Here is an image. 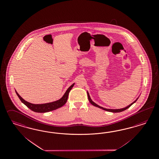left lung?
Returning a JSON list of instances; mask_svg holds the SVG:
<instances>
[{
    "label": "left lung",
    "mask_w": 159,
    "mask_h": 159,
    "mask_svg": "<svg viewBox=\"0 0 159 159\" xmlns=\"http://www.w3.org/2000/svg\"><path fill=\"white\" fill-rule=\"evenodd\" d=\"M87 94H88V100H89V101L90 102V103L92 104V105H93V106H95V107H98V108H101V109H102V110H105V111H107L109 112H122L124 111V110H127V108H129L130 106H132L134 103H135V102H136V101L138 100V98H139V97L136 99V100L134 101V102H133L131 104H130L128 106H127V107H124V108H120V109H110V108H104V107H101V106H98V104H97L96 103H95L94 101H93V100H91V97H90V96H89V94L88 93V91H87Z\"/></svg>",
    "instance_id": "1"
}]
</instances>
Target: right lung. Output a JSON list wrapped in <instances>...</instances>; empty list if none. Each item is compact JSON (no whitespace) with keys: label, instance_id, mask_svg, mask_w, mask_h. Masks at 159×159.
Returning <instances> with one entry per match:
<instances>
[{"label":"right lung","instance_id":"1","mask_svg":"<svg viewBox=\"0 0 159 159\" xmlns=\"http://www.w3.org/2000/svg\"><path fill=\"white\" fill-rule=\"evenodd\" d=\"M74 84H75V83L72 84L71 86L67 89L65 94H64V95L59 100H57L55 101L51 102L41 104H32L30 102H29L23 99L19 95L16 90H15V92L17 94L19 98L21 101V102L22 103H24L25 106H27L32 111L36 112H47L51 111H53L55 110H57L65 105V103L66 102L67 100H68L69 93L71 91V89L74 87Z\"/></svg>","mask_w":159,"mask_h":159}]
</instances>
